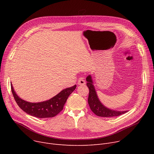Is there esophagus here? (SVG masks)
<instances>
[{
    "instance_id": "obj_1",
    "label": "esophagus",
    "mask_w": 154,
    "mask_h": 154,
    "mask_svg": "<svg viewBox=\"0 0 154 154\" xmlns=\"http://www.w3.org/2000/svg\"><path fill=\"white\" fill-rule=\"evenodd\" d=\"M78 85H84L85 84V81L83 78H80L78 80Z\"/></svg>"
}]
</instances>
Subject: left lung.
Here are the masks:
<instances>
[{
    "instance_id": "8db88e82",
    "label": "left lung",
    "mask_w": 154,
    "mask_h": 154,
    "mask_svg": "<svg viewBox=\"0 0 154 154\" xmlns=\"http://www.w3.org/2000/svg\"><path fill=\"white\" fill-rule=\"evenodd\" d=\"M87 85L89 88V94L88 97V103L91 110L94 114L99 117H117L127 112L128 110L118 111L107 108L100 101L98 95L94 85L92 77L91 75H88L86 77Z\"/></svg>"
}]
</instances>
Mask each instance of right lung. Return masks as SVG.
<instances>
[{"instance_id": "add662e5", "label": "right lung", "mask_w": 154, "mask_h": 154, "mask_svg": "<svg viewBox=\"0 0 154 154\" xmlns=\"http://www.w3.org/2000/svg\"><path fill=\"white\" fill-rule=\"evenodd\" d=\"M11 89L14 99L19 107L27 114L38 118H50L55 117L61 112L69 96L74 92L77 87L66 88L51 99L40 102L32 103L20 98L14 91L12 84Z\"/></svg>"}]
</instances>
